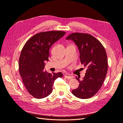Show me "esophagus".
<instances>
[{
	"label": "esophagus",
	"mask_w": 123,
	"mask_h": 123,
	"mask_svg": "<svg viewBox=\"0 0 123 123\" xmlns=\"http://www.w3.org/2000/svg\"><path fill=\"white\" fill-rule=\"evenodd\" d=\"M64 77L66 78V79H68V80L71 79H72V78H73V76H72L69 75V74H65V75H64Z\"/></svg>",
	"instance_id": "obj_1"
}]
</instances>
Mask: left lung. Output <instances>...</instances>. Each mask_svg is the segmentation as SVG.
Returning a JSON list of instances; mask_svg holds the SVG:
<instances>
[{"label":"left lung","mask_w":123,"mask_h":123,"mask_svg":"<svg viewBox=\"0 0 123 123\" xmlns=\"http://www.w3.org/2000/svg\"><path fill=\"white\" fill-rule=\"evenodd\" d=\"M66 39L76 43L80 53L81 64L87 68L82 80L76 77L80 83L77 89L72 91L76 97L81 99L92 98L101 88L108 71L106 50L99 41L87 33H73Z\"/></svg>","instance_id":"left-lung-1"}]
</instances>
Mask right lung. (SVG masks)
<instances>
[{
    "mask_svg": "<svg viewBox=\"0 0 123 123\" xmlns=\"http://www.w3.org/2000/svg\"><path fill=\"white\" fill-rule=\"evenodd\" d=\"M66 34L61 31L37 33L30 38L21 50L19 70L28 92L36 98H46L51 93L54 80L62 77V72L43 71L45 61H49L52 45Z\"/></svg>",
    "mask_w": 123,
    "mask_h": 123,
    "instance_id": "obj_1",
    "label": "right lung"
}]
</instances>
